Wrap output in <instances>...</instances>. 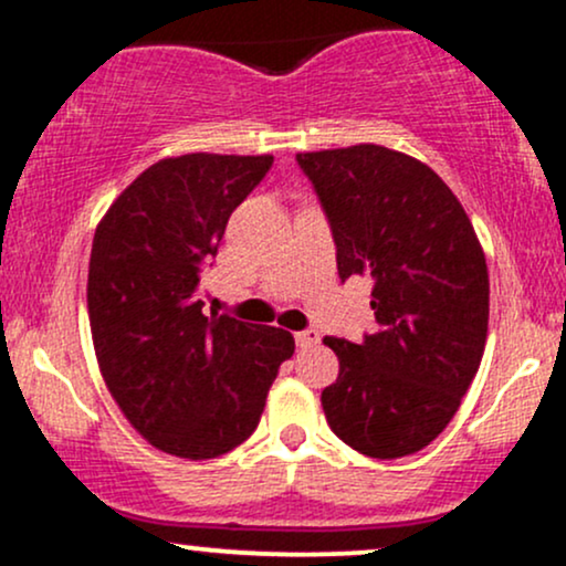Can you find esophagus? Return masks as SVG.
<instances>
[{"instance_id":"esophagus-1","label":"esophagus","mask_w":566,"mask_h":566,"mask_svg":"<svg viewBox=\"0 0 566 566\" xmlns=\"http://www.w3.org/2000/svg\"><path fill=\"white\" fill-rule=\"evenodd\" d=\"M295 343L301 348H314L319 343V333L316 329H303V333H295Z\"/></svg>"}]
</instances>
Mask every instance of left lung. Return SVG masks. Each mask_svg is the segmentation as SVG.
I'll list each match as a JSON object with an SVG mask.
<instances>
[{
	"instance_id": "8db88e82",
	"label": "left lung",
	"mask_w": 566,
	"mask_h": 566,
	"mask_svg": "<svg viewBox=\"0 0 566 566\" xmlns=\"http://www.w3.org/2000/svg\"><path fill=\"white\" fill-rule=\"evenodd\" d=\"M337 244V274L369 276L378 333L324 337L340 373L322 391L337 439L394 460L431 444L482 365L490 274L463 205L431 167L359 143L297 154Z\"/></svg>"
}]
</instances>
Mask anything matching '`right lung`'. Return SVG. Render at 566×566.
<instances>
[{
  "instance_id": "1",
  "label": "right lung",
  "mask_w": 566,
  "mask_h": 566,
  "mask_svg": "<svg viewBox=\"0 0 566 566\" xmlns=\"http://www.w3.org/2000/svg\"><path fill=\"white\" fill-rule=\"evenodd\" d=\"M274 157L184 154L129 184L95 229L87 314L106 388L157 450L210 460L252 437L287 329L201 314V265Z\"/></svg>"
}]
</instances>
